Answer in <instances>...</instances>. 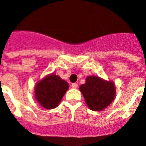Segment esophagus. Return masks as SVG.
<instances>
[{
  "mask_svg": "<svg viewBox=\"0 0 146 146\" xmlns=\"http://www.w3.org/2000/svg\"><path fill=\"white\" fill-rule=\"evenodd\" d=\"M72 87L73 88H77L78 85H77V83H73V84L72 85Z\"/></svg>",
  "mask_w": 146,
  "mask_h": 146,
  "instance_id": "1",
  "label": "esophagus"
}]
</instances>
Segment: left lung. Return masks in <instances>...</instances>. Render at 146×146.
<instances>
[{
    "label": "left lung",
    "instance_id": "obj_1",
    "mask_svg": "<svg viewBox=\"0 0 146 146\" xmlns=\"http://www.w3.org/2000/svg\"><path fill=\"white\" fill-rule=\"evenodd\" d=\"M80 90L88 108L95 111L106 108L115 96V88L113 82L95 76L88 77L86 83L81 85Z\"/></svg>",
    "mask_w": 146,
    "mask_h": 146
}]
</instances>
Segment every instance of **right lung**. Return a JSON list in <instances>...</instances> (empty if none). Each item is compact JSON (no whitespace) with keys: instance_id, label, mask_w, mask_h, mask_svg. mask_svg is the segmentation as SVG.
Wrapping results in <instances>:
<instances>
[{"instance_id":"right-lung-1","label":"right lung","mask_w":146,"mask_h":146,"mask_svg":"<svg viewBox=\"0 0 146 146\" xmlns=\"http://www.w3.org/2000/svg\"><path fill=\"white\" fill-rule=\"evenodd\" d=\"M69 88L66 81L55 74H51L37 83L35 96L37 101L46 109H52L58 106Z\"/></svg>"}]
</instances>
